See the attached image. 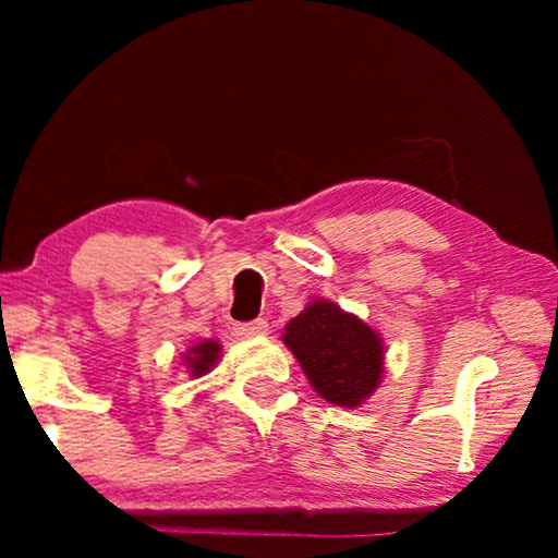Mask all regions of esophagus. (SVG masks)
<instances>
[{
	"mask_svg": "<svg viewBox=\"0 0 558 558\" xmlns=\"http://www.w3.org/2000/svg\"><path fill=\"white\" fill-rule=\"evenodd\" d=\"M235 332L241 337H258V335H266L268 332V323L266 319H253V323H245L235 327Z\"/></svg>",
	"mask_w": 558,
	"mask_h": 558,
	"instance_id": "esophagus-1",
	"label": "esophagus"
}]
</instances>
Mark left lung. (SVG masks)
<instances>
[{
	"label": "left lung",
	"instance_id": "1",
	"mask_svg": "<svg viewBox=\"0 0 558 558\" xmlns=\"http://www.w3.org/2000/svg\"><path fill=\"white\" fill-rule=\"evenodd\" d=\"M282 342L295 354L315 391L335 405L354 409L381 381V337L335 302H310L290 319Z\"/></svg>",
	"mask_w": 558,
	"mask_h": 558
}]
</instances>
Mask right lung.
I'll return each mask as SVG.
<instances>
[{
  "mask_svg": "<svg viewBox=\"0 0 558 558\" xmlns=\"http://www.w3.org/2000/svg\"><path fill=\"white\" fill-rule=\"evenodd\" d=\"M219 352L221 347L219 342H214V339H206V342L189 347V352L184 354V364L189 374H192L194 379H199V376H204L206 372H211V366L219 362Z\"/></svg>",
  "mask_w": 558,
  "mask_h": 558,
  "instance_id": "add662e5",
  "label": "right lung"
}]
</instances>
